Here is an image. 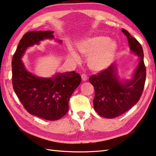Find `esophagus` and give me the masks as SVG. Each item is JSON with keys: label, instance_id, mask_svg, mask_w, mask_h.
Listing matches in <instances>:
<instances>
[{"label": "esophagus", "instance_id": "obj_1", "mask_svg": "<svg viewBox=\"0 0 156 156\" xmlns=\"http://www.w3.org/2000/svg\"><path fill=\"white\" fill-rule=\"evenodd\" d=\"M81 80L83 81H86L88 80V76H87L86 74H82V75H81Z\"/></svg>", "mask_w": 156, "mask_h": 156}]
</instances>
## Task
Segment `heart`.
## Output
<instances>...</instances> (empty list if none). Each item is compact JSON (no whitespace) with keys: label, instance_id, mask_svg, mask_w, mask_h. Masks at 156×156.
<instances>
[{"label":"heart","instance_id":"obj_1","mask_svg":"<svg viewBox=\"0 0 156 156\" xmlns=\"http://www.w3.org/2000/svg\"><path fill=\"white\" fill-rule=\"evenodd\" d=\"M117 44L109 37L99 35L88 38L77 44V49L84 56H90L88 65L94 71H102L110 66L115 57ZM73 58L76 62L80 61L79 55L70 48Z\"/></svg>","mask_w":156,"mask_h":156}]
</instances>
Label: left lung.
<instances>
[{
    "mask_svg": "<svg viewBox=\"0 0 156 156\" xmlns=\"http://www.w3.org/2000/svg\"><path fill=\"white\" fill-rule=\"evenodd\" d=\"M122 31L127 37L131 52L138 57V64L131 80L121 79L116 64L89 79L94 88V110L107 119L121 115L136 104L143 93L146 80L142 46L126 30L122 29Z\"/></svg>",
    "mask_w": 156,
    "mask_h": 156,
    "instance_id": "1",
    "label": "left lung"
}]
</instances>
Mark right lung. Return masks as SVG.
<instances>
[{
	"label": "right lung",
	"instance_id": "add662e5",
	"mask_svg": "<svg viewBox=\"0 0 156 156\" xmlns=\"http://www.w3.org/2000/svg\"><path fill=\"white\" fill-rule=\"evenodd\" d=\"M53 33H26L20 40L12 62L13 88L19 100L29 114L48 121H56L68 112L70 97L81 80L80 74L75 71L40 77L29 72L24 66L22 57L27 49L39 45L41 41L55 39ZM57 42L61 44L62 40Z\"/></svg>",
	"mask_w": 156,
	"mask_h": 156
}]
</instances>
